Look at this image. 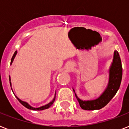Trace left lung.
<instances>
[{"instance_id": "8db88e82", "label": "left lung", "mask_w": 129, "mask_h": 129, "mask_svg": "<svg viewBox=\"0 0 129 129\" xmlns=\"http://www.w3.org/2000/svg\"><path fill=\"white\" fill-rule=\"evenodd\" d=\"M122 68L120 55L117 51H114L113 61L109 70V81L107 88L98 98L94 100L83 101L75 94L80 106L86 110H99L104 107L116 94L122 80ZM74 92V90L73 89Z\"/></svg>"}]
</instances>
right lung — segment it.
<instances>
[{
  "label": "right lung",
  "instance_id": "obj_1",
  "mask_svg": "<svg viewBox=\"0 0 129 129\" xmlns=\"http://www.w3.org/2000/svg\"><path fill=\"white\" fill-rule=\"evenodd\" d=\"M17 51H16L15 52V53H14V55H13V56L12 57V59H11V63H12V62L13 61V60H14V59H15V56H16V55H17ZM9 80H11V79H10V78H9ZM10 84H11V82H10ZM17 98V100H19V102H20V103H21L22 105H23V106H25V107H26L27 108H28V109H30V110H45V109H47V108H49V107H50L51 105L53 104V103L55 101V96L54 97V98H53V100L51 101V102H50L49 104H46V105H45V106H41V107H39V108H34V107H32V106H31L30 105H29L28 103H27L26 102H24V101H23V100H20L17 96H16Z\"/></svg>",
  "mask_w": 129,
  "mask_h": 129
}]
</instances>
